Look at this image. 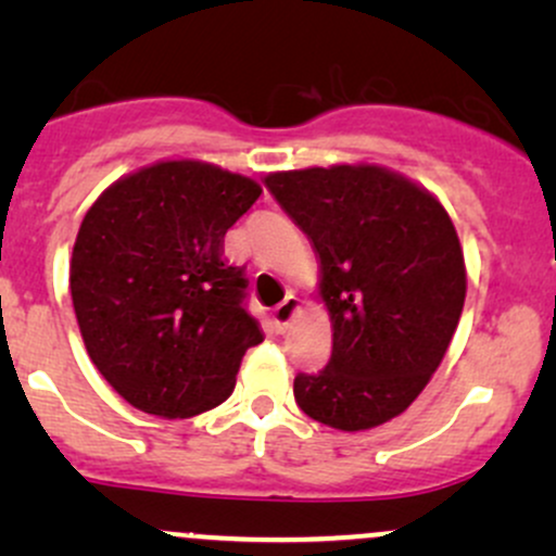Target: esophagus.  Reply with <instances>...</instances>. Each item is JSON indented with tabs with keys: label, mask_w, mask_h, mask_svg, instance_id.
Instances as JSON below:
<instances>
[{
	"label": "esophagus",
	"mask_w": 556,
	"mask_h": 556,
	"mask_svg": "<svg viewBox=\"0 0 556 556\" xmlns=\"http://www.w3.org/2000/svg\"><path fill=\"white\" fill-rule=\"evenodd\" d=\"M300 314V300L295 298V295H287L282 303L277 305V308H274V314H271V318H274V324H277V329L279 331H285L287 327H290V321L292 318H295Z\"/></svg>",
	"instance_id": "1"
}]
</instances>
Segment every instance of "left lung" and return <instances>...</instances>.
I'll return each mask as SVG.
<instances>
[{"mask_svg":"<svg viewBox=\"0 0 556 556\" xmlns=\"http://www.w3.org/2000/svg\"><path fill=\"white\" fill-rule=\"evenodd\" d=\"M266 188L314 242L331 358L295 376L305 416L340 431L387 424L424 392L465 303L455 225L429 190L376 164L266 175Z\"/></svg>","mask_w":556,"mask_h":556,"instance_id":"8db88e82","label":"left lung"}]
</instances>
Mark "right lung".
Wrapping results in <instances>:
<instances>
[{
	"label": "right lung",
	"mask_w": 556,
	"mask_h": 556,
	"mask_svg": "<svg viewBox=\"0 0 556 556\" xmlns=\"http://www.w3.org/2000/svg\"><path fill=\"white\" fill-rule=\"evenodd\" d=\"M261 185L193 159L156 162L110 185L83 216L70 292L88 355L138 410L193 418L235 389L264 340L242 305L248 279L225 235Z\"/></svg>",
	"instance_id": "1"
}]
</instances>
